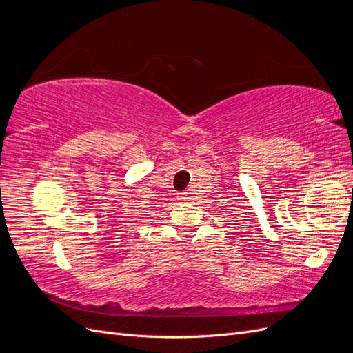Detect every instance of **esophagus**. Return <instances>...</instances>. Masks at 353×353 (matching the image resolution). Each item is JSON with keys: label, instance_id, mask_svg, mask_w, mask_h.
Returning a JSON list of instances; mask_svg holds the SVG:
<instances>
[{"label": "esophagus", "instance_id": "esophagus-1", "mask_svg": "<svg viewBox=\"0 0 353 353\" xmlns=\"http://www.w3.org/2000/svg\"><path fill=\"white\" fill-rule=\"evenodd\" d=\"M179 199H181V200H187V199H190V197H188V193H179Z\"/></svg>", "mask_w": 353, "mask_h": 353}]
</instances>
